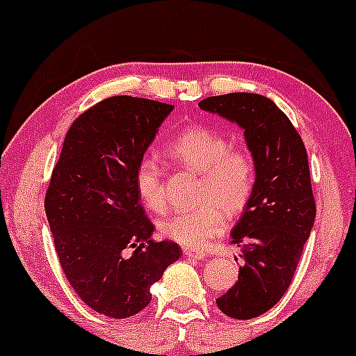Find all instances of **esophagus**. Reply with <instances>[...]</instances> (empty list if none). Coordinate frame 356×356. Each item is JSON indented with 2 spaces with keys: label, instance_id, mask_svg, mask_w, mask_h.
<instances>
[{
  "label": "esophagus",
  "instance_id": "1",
  "mask_svg": "<svg viewBox=\"0 0 356 356\" xmlns=\"http://www.w3.org/2000/svg\"><path fill=\"white\" fill-rule=\"evenodd\" d=\"M184 255L189 257V259H193V260L206 259V253L199 252V250H191V248H184Z\"/></svg>",
  "mask_w": 356,
  "mask_h": 356
}]
</instances>
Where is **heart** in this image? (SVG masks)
Here are the masks:
<instances>
[{
  "label": "heart",
  "instance_id": "heart-1",
  "mask_svg": "<svg viewBox=\"0 0 356 356\" xmlns=\"http://www.w3.org/2000/svg\"><path fill=\"white\" fill-rule=\"evenodd\" d=\"M165 154L182 169L201 175L197 186L201 206L160 222V235L184 248H204L225 232V212L238 216L248 206L257 181L255 160L248 148L229 147L225 134L202 124L187 127L175 135L167 143ZM135 187L147 208H165L162 170L152 157L142 159L136 165Z\"/></svg>",
  "mask_w": 356,
  "mask_h": 356
}]
</instances>
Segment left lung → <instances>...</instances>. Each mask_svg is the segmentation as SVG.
Wrapping results in <instances>:
<instances>
[{
    "label": "left lung",
    "mask_w": 356,
    "mask_h": 356,
    "mask_svg": "<svg viewBox=\"0 0 356 356\" xmlns=\"http://www.w3.org/2000/svg\"><path fill=\"white\" fill-rule=\"evenodd\" d=\"M199 108L236 123L255 160V189L232 229V241L241 247L245 264L235 286L216 299L229 318L252 319L286 294L314 226L306 147L286 113L261 95L206 97Z\"/></svg>",
    "instance_id": "left-lung-1"
}]
</instances>
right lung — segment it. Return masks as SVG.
<instances>
[{
    "label": "right lung",
    "instance_id": "right-lung-1",
    "mask_svg": "<svg viewBox=\"0 0 356 356\" xmlns=\"http://www.w3.org/2000/svg\"><path fill=\"white\" fill-rule=\"evenodd\" d=\"M172 104L113 96L89 108L65 135L45 196L58 261L91 309L124 319L150 304V287L182 255L154 241L135 170Z\"/></svg>",
    "mask_w": 356,
    "mask_h": 356
}]
</instances>
